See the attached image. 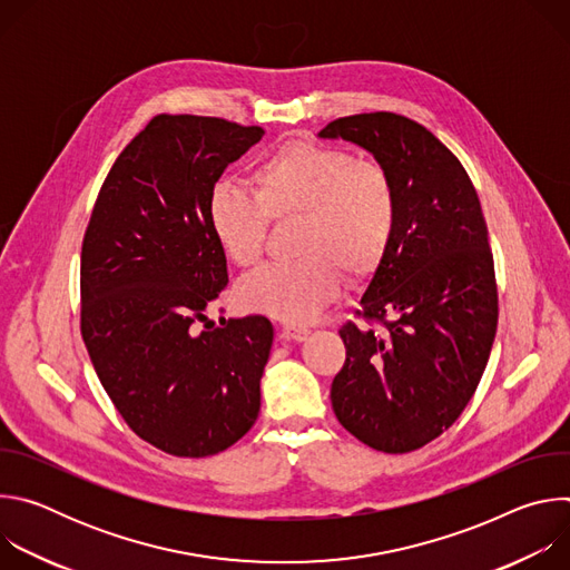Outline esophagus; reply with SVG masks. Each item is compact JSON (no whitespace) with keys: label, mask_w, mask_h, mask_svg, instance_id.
<instances>
[{"label":"esophagus","mask_w":570,"mask_h":570,"mask_svg":"<svg viewBox=\"0 0 570 570\" xmlns=\"http://www.w3.org/2000/svg\"><path fill=\"white\" fill-rule=\"evenodd\" d=\"M284 341H295V343H304L311 336V330L306 327H297V324H286L279 334Z\"/></svg>","instance_id":"obj_1"}]
</instances>
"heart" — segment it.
<instances>
[{
    "instance_id": "1",
    "label": "heart",
    "mask_w": 570,
    "mask_h": 570,
    "mask_svg": "<svg viewBox=\"0 0 570 570\" xmlns=\"http://www.w3.org/2000/svg\"><path fill=\"white\" fill-rule=\"evenodd\" d=\"M250 191L218 185L207 223L236 268L264 253L268 220L299 216L302 259L271 264L236 288L243 308L291 324L315 320L350 279L370 277L390 250L399 203L390 174L370 159L304 139H291L255 161Z\"/></svg>"
}]
</instances>
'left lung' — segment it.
<instances>
[{"label": "left lung", "mask_w": 570, "mask_h": 570, "mask_svg": "<svg viewBox=\"0 0 570 570\" xmlns=\"http://www.w3.org/2000/svg\"><path fill=\"white\" fill-rule=\"evenodd\" d=\"M317 135L372 153L396 189L390 250L358 299L383 330H341L347 358L332 405L363 444L409 453L460 417L494 345L499 297L480 200L460 159L409 117L354 115Z\"/></svg>", "instance_id": "obj_1"}]
</instances>
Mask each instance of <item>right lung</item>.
I'll list each match as a JSON object with an SVG mask.
<instances>
[{
  "label": "right lung",
  "mask_w": 570,
  "mask_h": 570,
  "mask_svg": "<svg viewBox=\"0 0 570 570\" xmlns=\"http://www.w3.org/2000/svg\"><path fill=\"white\" fill-rule=\"evenodd\" d=\"M262 137L259 126L157 115L112 165L80 250V334L99 381L141 440L178 458L225 451L262 409L271 320L196 330L227 286L209 196Z\"/></svg>",
  "instance_id": "right-lung-1"
}]
</instances>
